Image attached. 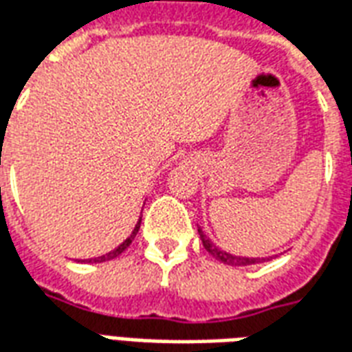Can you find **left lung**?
Listing matches in <instances>:
<instances>
[{"mask_svg":"<svg viewBox=\"0 0 352 352\" xmlns=\"http://www.w3.org/2000/svg\"><path fill=\"white\" fill-rule=\"evenodd\" d=\"M198 234H199V239H201V243H204V247H206V251L211 254V256H214V258L219 260V262H222V264L226 265H252V264H260V262H265V260L273 258V256H267V258H260V256H237V254H232V252H226L222 251V249H219L217 245L209 239V237L206 236V232L199 228L198 226Z\"/></svg>","mask_w":352,"mask_h":352,"instance_id":"8db88e82","label":"left lung"}]
</instances>
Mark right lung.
I'll return each mask as SVG.
<instances>
[{
  "mask_svg": "<svg viewBox=\"0 0 352 352\" xmlns=\"http://www.w3.org/2000/svg\"><path fill=\"white\" fill-rule=\"evenodd\" d=\"M139 226H141V217H139L138 224H135V226H133V230H131L130 236L126 237V239H124L122 243L118 245L116 249H113V251L107 252V254H101V256H98V258H90V260H88V262H107V260H113V258H116L118 254H122V252L126 251L128 247H130V243H131V241H133V237L138 236Z\"/></svg>",
  "mask_w": 352,
  "mask_h": 352,
  "instance_id": "right-lung-1",
  "label": "right lung"
}]
</instances>
